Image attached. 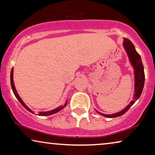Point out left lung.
Returning a JSON list of instances; mask_svg holds the SVG:
<instances>
[{
	"label": "left lung",
	"mask_w": 155,
	"mask_h": 155,
	"mask_svg": "<svg viewBox=\"0 0 155 155\" xmlns=\"http://www.w3.org/2000/svg\"><path fill=\"white\" fill-rule=\"evenodd\" d=\"M124 47L125 50L126 51L127 54L130 60V62L132 65V66L134 69V76H135V94H134V99L131 101L130 104L127 106V107L119 112H117L116 114H104L100 112L96 111L100 115L105 116L107 118H115L118 117V116H122L128 110L130 109L133 104L135 102V101L139 99L140 97L143 92V87H144V83H145V73H144V67L143 65V62H142L141 57L140 56L138 53L136 51L134 45H133L132 42L130 40L124 38Z\"/></svg>",
	"instance_id": "obj_1"
}]
</instances>
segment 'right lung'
<instances>
[{
  "mask_svg": "<svg viewBox=\"0 0 155 155\" xmlns=\"http://www.w3.org/2000/svg\"><path fill=\"white\" fill-rule=\"evenodd\" d=\"M10 84H11V87H12V92H13L15 96L16 97V98L18 99V101H20L21 103V104H22L23 107H24L25 109H26L27 111H29V112H31V113H34V112L31 111V110L29 109V108L27 107V106L23 102V101L22 100V99L20 98V97L19 96L18 93L17 92V90L15 89V84H14V81H13V68H12V70H11V73H10ZM67 104V100L65 101V104L64 106H60V107H58V108H56V109H54L53 110H51V111H41L39 113V116H50V115H52V114H54L57 113V112H58L59 111H61V110H62L63 108L65 107V106Z\"/></svg>",
  "mask_w": 155,
  "mask_h": 155,
  "instance_id": "right-lung-1",
  "label": "right lung"
}]
</instances>
